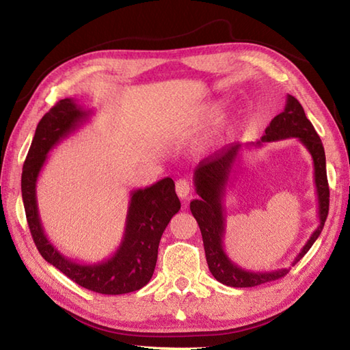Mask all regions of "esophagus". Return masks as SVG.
<instances>
[{
	"mask_svg": "<svg viewBox=\"0 0 350 350\" xmlns=\"http://www.w3.org/2000/svg\"><path fill=\"white\" fill-rule=\"evenodd\" d=\"M191 191H192V188H191V185H189L188 180L180 179V180L176 182V192L180 198H183V200L188 198L189 194H191Z\"/></svg>",
	"mask_w": 350,
	"mask_h": 350,
	"instance_id": "esophagus-1",
	"label": "esophagus"
}]
</instances>
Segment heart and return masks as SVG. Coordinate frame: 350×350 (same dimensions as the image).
<instances>
[{"label": "heart", "instance_id": "heart-1", "mask_svg": "<svg viewBox=\"0 0 350 350\" xmlns=\"http://www.w3.org/2000/svg\"><path fill=\"white\" fill-rule=\"evenodd\" d=\"M219 113H221V103L219 102L204 103V105H200L198 108L192 111L189 116L183 118V120L179 124V129L183 133L194 132V131L202 128V126L215 120Z\"/></svg>", "mask_w": 350, "mask_h": 350}]
</instances>
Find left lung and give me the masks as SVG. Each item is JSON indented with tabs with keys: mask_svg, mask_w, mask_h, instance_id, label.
<instances>
[{
	"mask_svg": "<svg viewBox=\"0 0 350 350\" xmlns=\"http://www.w3.org/2000/svg\"><path fill=\"white\" fill-rule=\"evenodd\" d=\"M287 138H298L313 158L319 217L317 228L310 236L307 243L304 245L299 254L295 257L292 263L293 266L307 254V251L313 247V243L322 233L329 211V187L328 179H326V158L322 141L306 113H304V108L298 99L290 94H287L284 111L272 118L269 126L265 129L262 139L245 147H262L263 143H272V141ZM241 150L242 146L234 144L218 154L215 159H207L198 163L194 171V185L200 198L192 200L189 207L198 222L200 232H202L207 266H209L213 277L230 287H254L284 277L290 269L282 267V269L271 272L247 271L232 262L226 254L224 197L230 174H232L234 163L239 161Z\"/></svg>",
	"mask_w": 350,
	"mask_h": 350,
	"instance_id": "1",
	"label": "left lung"
}]
</instances>
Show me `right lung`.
I'll use <instances>...</instances> for the list:
<instances>
[{
    "mask_svg": "<svg viewBox=\"0 0 350 350\" xmlns=\"http://www.w3.org/2000/svg\"><path fill=\"white\" fill-rule=\"evenodd\" d=\"M90 116L92 111L78 105L77 99L66 98L37 124L21 179L28 227L42 257L78 286L102 295L131 293L150 281L161 236L180 211L173 179L165 177L152 187L131 191L123 239L113 256L98 263H79L62 254L44 234L39 217L36 187L48 153L88 122Z\"/></svg>",
    "mask_w": 350,
    "mask_h": 350,
    "instance_id": "obj_1",
    "label": "right lung"
}]
</instances>
